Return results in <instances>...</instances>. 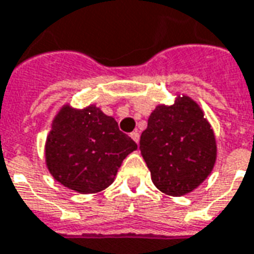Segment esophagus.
<instances>
[{
  "label": "esophagus",
  "mask_w": 254,
  "mask_h": 254,
  "mask_svg": "<svg viewBox=\"0 0 254 254\" xmlns=\"http://www.w3.org/2000/svg\"><path fill=\"white\" fill-rule=\"evenodd\" d=\"M130 136L136 142V143L139 142V132H138V131H132V132L130 134Z\"/></svg>",
  "instance_id": "obj_1"
}]
</instances>
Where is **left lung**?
Wrapping results in <instances>:
<instances>
[{"instance_id": "left-lung-1", "label": "left lung", "mask_w": 254, "mask_h": 254, "mask_svg": "<svg viewBox=\"0 0 254 254\" xmlns=\"http://www.w3.org/2000/svg\"><path fill=\"white\" fill-rule=\"evenodd\" d=\"M139 150L156 188L168 195L193 191L209 175L216 160V142L199 107L178 97L172 107L160 105L147 120Z\"/></svg>"}]
</instances>
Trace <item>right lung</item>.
Instances as JSON below:
<instances>
[{
  "label": "right lung",
  "instance_id": "1",
  "mask_svg": "<svg viewBox=\"0 0 254 254\" xmlns=\"http://www.w3.org/2000/svg\"><path fill=\"white\" fill-rule=\"evenodd\" d=\"M136 143L119 130L116 120L94 105L83 111L65 107L46 141V163L57 182L79 191L97 193L115 179Z\"/></svg>",
  "mask_w": 254,
  "mask_h": 254
}]
</instances>
